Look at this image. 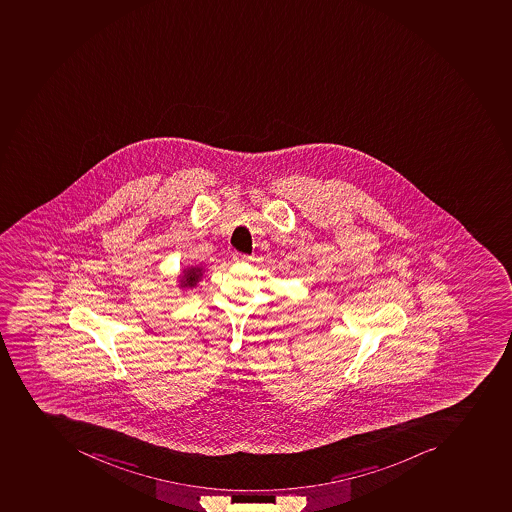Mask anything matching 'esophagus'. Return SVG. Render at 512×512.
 Returning a JSON list of instances; mask_svg holds the SVG:
<instances>
[{"mask_svg": "<svg viewBox=\"0 0 512 512\" xmlns=\"http://www.w3.org/2000/svg\"><path fill=\"white\" fill-rule=\"evenodd\" d=\"M233 258L234 260H236V262H244V260H247V255H244V254H239V252H234L233 254Z\"/></svg>", "mask_w": 512, "mask_h": 512, "instance_id": "1", "label": "esophagus"}]
</instances>
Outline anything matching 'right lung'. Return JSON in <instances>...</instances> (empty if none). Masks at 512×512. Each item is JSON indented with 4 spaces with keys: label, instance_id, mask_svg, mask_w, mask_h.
Here are the masks:
<instances>
[{
    "label": "right lung",
    "instance_id": "right-lung-1",
    "mask_svg": "<svg viewBox=\"0 0 512 512\" xmlns=\"http://www.w3.org/2000/svg\"><path fill=\"white\" fill-rule=\"evenodd\" d=\"M200 276H202V270L200 268H192V270H187V275H184L182 278V286H195L197 281H199Z\"/></svg>",
    "mask_w": 512,
    "mask_h": 512
}]
</instances>
